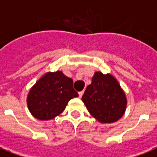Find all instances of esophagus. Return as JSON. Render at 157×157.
<instances>
[{
  "instance_id": "1",
  "label": "esophagus",
  "mask_w": 157,
  "mask_h": 157,
  "mask_svg": "<svg viewBox=\"0 0 157 157\" xmlns=\"http://www.w3.org/2000/svg\"><path fill=\"white\" fill-rule=\"evenodd\" d=\"M82 95H83V91H82V92H79V98H82Z\"/></svg>"
}]
</instances>
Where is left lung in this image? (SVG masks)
<instances>
[{
	"label": "left lung",
	"mask_w": 157,
	"mask_h": 157,
	"mask_svg": "<svg viewBox=\"0 0 157 157\" xmlns=\"http://www.w3.org/2000/svg\"><path fill=\"white\" fill-rule=\"evenodd\" d=\"M82 99L89 113L101 123L118 120L127 104L124 92L115 78L101 72H96Z\"/></svg>",
	"instance_id": "1"
}]
</instances>
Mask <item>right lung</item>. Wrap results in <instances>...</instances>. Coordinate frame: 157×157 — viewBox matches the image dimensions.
I'll use <instances>...</instances> for the list:
<instances>
[{"label": "right lung", "instance_id": "add662e5", "mask_svg": "<svg viewBox=\"0 0 157 157\" xmlns=\"http://www.w3.org/2000/svg\"><path fill=\"white\" fill-rule=\"evenodd\" d=\"M78 97L71 78L61 71L49 72L39 79L28 96L29 111L40 120L52 119L60 114L69 100Z\"/></svg>", "mask_w": 157, "mask_h": 157}]
</instances>
